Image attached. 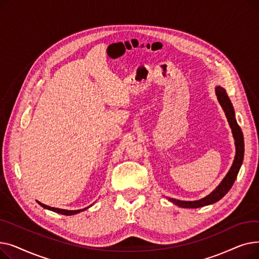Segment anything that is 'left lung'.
<instances>
[{
	"label": "left lung",
	"instance_id": "8db88e82",
	"mask_svg": "<svg viewBox=\"0 0 259 259\" xmlns=\"http://www.w3.org/2000/svg\"><path fill=\"white\" fill-rule=\"evenodd\" d=\"M216 95H217V100H219L220 104L222 105L224 111L226 113V116L228 118V121L230 124L231 129H232L233 132V137L235 140V146H236V154L235 158L233 161V165L231 167L230 171L226 175V178L223 180V182L220 184V186L217 187L214 191L206 196L205 198L195 200V201H183L179 199H174V198H169L170 201H172L175 205H178L182 208H199L203 206H208L211 205V203H214L216 201H219L222 199L231 189V187L233 186L238 171L240 169V166L242 164L243 160V151H244V144H243V135L240 127L238 126L237 121L235 119L234 115V109L232 104H231L230 99L227 95V91L223 87H216Z\"/></svg>",
	"mask_w": 259,
	"mask_h": 259
}]
</instances>
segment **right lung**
Masks as SVG:
<instances>
[{
	"label": "right lung",
	"mask_w": 259,
	"mask_h": 259,
	"mask_svg": "<svg viewBox=\"0 0 259 259\" xmlns=\"http://www.w3.org/2000/svg\"><path fill=\"white\" fill-rule=\"evenodd\" d=\"M37 202H38V205H40V206H42L43 208H45V209H48V210H51V211H53V212L60 213V214H63V215H73V214H76V213H78V212H80V211H84V210H86V209H87V208H85V209H81V210H74V211H69V210H63V209H58V208H52V207H48V206L44 205V203H42V202H39V201H37Z\"/></svg>",
	"instance_id": "add662e5"
}]
</instances>
